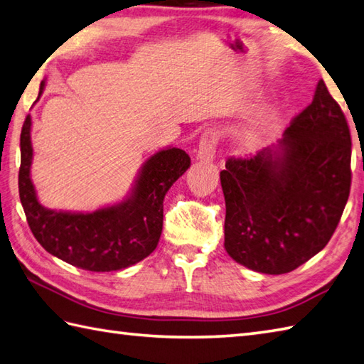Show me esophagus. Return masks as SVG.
I'll return each instance as SVG.
<instances>
[{"mask_svg":"<svg viewBox=\"0 0 364 364\" xmlns=\"http://www.w3.org/2000/svg\"><path fill=\"white\" fill-rule=\"evenodd\" d=\"M218 144H219L218 131L208 129L206 133L202 136V139H200L197 158L203 162H211L215 156V149H218Z\"/></svg>","mask_w":364,"mask_h":364,"instance_id":"esophagus-1","label":"esophagus"}]
</instances>
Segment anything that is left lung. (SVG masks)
I'll use <instances>...</instances> for the list:
<instances>
[{"instance_id": "8db88e82", "label": "left lung", "mask_w": 364, "mask_h": 364, "mask_svg": "<svg viewBox=\"0 0 364 364\" xmlns=\"http://www.w3.org/2000/svg\"><path fill=\"white\" fill-rule=\"evenodd\" d=\"M350 156L346 115L321 80L311 105L292 119L277 146L225 162L220 183L230 257L280 275L319 253L349 198Z\"/></svg>"}]
</instances>
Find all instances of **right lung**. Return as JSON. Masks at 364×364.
Wrapping results in <instances>:
<instances>
[{
  "instance_id": "1",
  "label": "right lung",
  "mask_w": 364,
  "mask_h": 364,
  "mask_svg": "<svg viewBox=\"0 0 364 364\" xmlns=\"http://www.w3.org/2000/svg\"><path fill=\"white\" fill-rule=\"evenodd\" d=\"M43 87L45 81L41 82V94ZM20 149V202L34 237L53 257L90 272L129 267L156 249L162 231V202L170 186L191 166L186 151L168 146L145 161L123 202L94 213H65L43 208L37 200L31 181V115L23 123Z\"/></svg>"
}]
</instances>
